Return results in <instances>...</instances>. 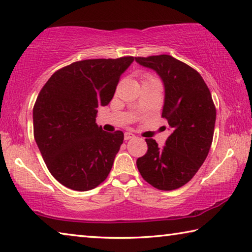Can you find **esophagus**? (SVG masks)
<instances>
[{"label":"esophagus","instance_id":"esophagus-1","mask_svg":"<svg viewBox=\"0 0 252 252\" xmlns=\"http://www.w3.org/2000/svg\"><path fill=\"white\" fill-rule=\"evenodd\" d=\"M135 135L133 133H130V131H126L125 134H124V138H125V141H128L130 138H134Z\"/></svg>","mask_w":252,"mask_h":252}]
</instances>
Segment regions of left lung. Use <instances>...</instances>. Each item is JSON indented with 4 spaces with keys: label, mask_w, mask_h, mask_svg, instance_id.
Segmentation results:
<instances>
[{
    "label": "left lung",
    "mask_w": 252,
    "mask_h": 252,
    "mask_svg": "<svg viewBox=\"0 0 252 252\" xmlns=\"http://www.w3.org/2000/svg\"><path fill=\"white\" fill-rule=\"evenodd\" d=\"M135 60L162 78V117L172 129L163 148L153 138H146L147 152L136 165L152 187L172 191L191 181L207 158L213 139L216 106L203 78L187 63L168 55Z\"/></svg>",
    "instance_id": "obj_1"
}]
</instances>
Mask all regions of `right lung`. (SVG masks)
I'll list each match as a JSON object with an SVG mask.
<instances>
[{
    "label": "right lung",
    "instance_id": "obj_1",
    "mask_svg": "<svg viewBox=\"0 0 252 252\" xmlns=\"http://www.w3.org/2000/svg\"><path fill=\"white\" fill-rule=\"evenodd\" d=\"M134 57L76 61L53 73L33 107V134L44 163L58 182L89 191L107 179L124 133L98 127L99 106L113 99Z\"/></svg>",
    "mask_w": 252,
    "mask_h": 252
}]
</instances>
